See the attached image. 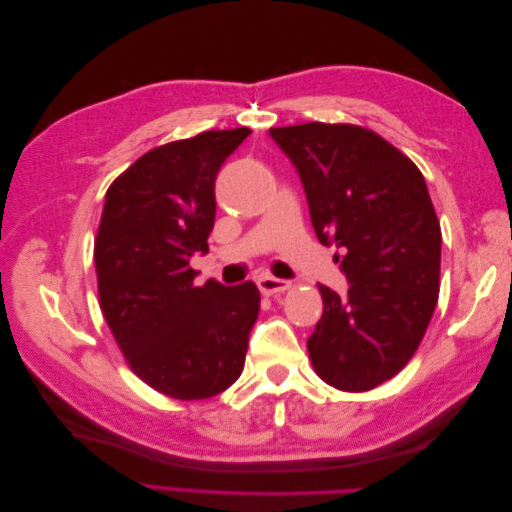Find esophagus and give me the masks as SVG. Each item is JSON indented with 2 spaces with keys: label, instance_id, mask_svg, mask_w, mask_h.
<instances>
[{
  "label": "esophagus",
  "instance_id": "obj_1",
  "mask_svg": "<svg viewBox=\"0 0 512 512\" xmlns=\"http://www.w3.org/2000/svg\"><path fill=\"white\" fill-rule=\"evenodd\" d=\"M256 284L262 294H282L290 288L288 280H280V277H273V275H260Z\"/></svg>",
  "mask_w": 512,
  "mask_h": 512
}]
</instances>
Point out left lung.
<instances>
[{
  "mask_svg": "<svg viewBox=\"0 0 512 512\" xmlns=\"http://www.w3.org/2000/svg\"><path fill=\"white\" fill-rule=\"evenodd\" d=\"M297 168L322 245H335L346 297L320 286L307 339L316 374L339 391H369L404 367L438 303L442 232L427 183L404 153L350 123L271 128Z\"/></svg>",
  "mask_w": 512,
  "mask_h": 512,
  "instance_id": "1",
  "label": "left lung"
}]
</instances>
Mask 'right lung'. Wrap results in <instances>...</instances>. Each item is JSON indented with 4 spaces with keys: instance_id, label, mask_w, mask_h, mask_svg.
I'll return each instance as SVG.
<instances>
[{
    "instance_id": "obj_1",
    "label": "right lung",
    "mask_w": 512,
    "mask_h": 512,
    "mask_svg": "<svg viewBox=\"0 0 512 512\" xmlns=\"http://www.w3.org/2000/svg\"><path fill=\"white\" fill-rule=\"evenodd\" d=\"M252 130H209L151 149L104 198L96 237L102 314L134 374L183 401L226 391L258 318L254 282L194 286L209 252L215 179Z\"/></svg>"
}]
</instances>
